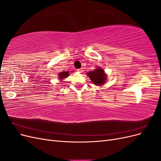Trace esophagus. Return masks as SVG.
I'll use <instances>...</instances> for the list:
<instances>
[{
	"instance_id": "34e87169",
	"label": "esophagus",
	"mask_w": 161,
	"mask_h": 161,
	"mask_svg": "<svg viewBox=\"0 0 161 161\" xmlns=\"http://www.w3.org/2000/svg\"><path fill=\"white\" fill-rule=\"evenodd\" d=\"M78 72H80V73H82V72H83V69H77L76 70Z\"/></svg>"
}]
</instances>
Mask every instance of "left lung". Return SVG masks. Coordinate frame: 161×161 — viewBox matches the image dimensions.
<instances>
[{
	"label": "left lung",
	"instance_id": "8db88e82",
	"mask_svg": "<svg viewBox=\"0 0 161 161\" xmlns=\"http://www.w3.org/2000/svg\"><path fill=\"white\" fill-rule=\"evenodd\" d=\"M91 82L97 86L103 85L107 80V75L101 67H97V69L92 71L86 73Z\"/></svg>",
	"mask_w": 161,
	"mask_h": 161
}]
</instances>
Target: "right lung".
<instances>
[{
	"mask_svg": "<svg viewBox=\"0 0 161 161\" xmlns=\"http://www.w3.org/2000/svg\"><path fill=\"white\" fill-rule=\"evenodd\" d=\"M69 75H70V73L69 71H63L58 74V79H59L60 80H62L64 79H65V78H66L67 76H69Z\"/></svg>",
	"mask_w": 161,
	"mask_h": 161,
	"instance_id": "1",
	"label": "right lung"
}]
</instances>
